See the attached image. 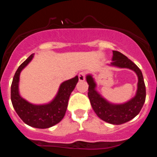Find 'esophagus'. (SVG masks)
<instances>
[{"instance_id":"obj_1","label":"esophagus","mask_w":157,"mask_h":157,"mask_svg":"<svg viewBox=\"0 0 157 157\" xmlns=\"http://www.w3.org/2000/svg\"><path fill=\"white\" fill-rule=\"evenodd\" d=\"M78 77L80 81H84L85 79H86V74H85V72H80L79 74Z\"/></svg>"}]
</instances>
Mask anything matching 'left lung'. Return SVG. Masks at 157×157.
<instances>
[{"label":"left lung","instance_id":"obj_1","mask_svg":"<svg viewBox=\"0 0 157 157\" xmlns=\"http://www.w3.org/2000/svg\"><path fill=\"white\" fill-rule=\"evenodd\" d=\"M108 66L120 68H128L136 73L138 78L137 89L132 98L123 103H112L97 91V83L91 74L86 75L89 84L88 96L92 109L101 120L113 125H121L130 121L141 111L145 101L146 91L141 70L136 64L120 52L113 51L112 61Z\"/></svg>","mask_w":157,"mask_h":157}]
</instances>
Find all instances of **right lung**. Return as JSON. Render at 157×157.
Returning <instances> with one entry per match:
<instances>
[{"instance_id":"right-lung-1","label":"right lung","mask_w":157,"mask_h":157,"mask_svg":"<svg viewBox=\"0 0 157 157\" xmlns=\"http://www.w3.org/2000/svg\"><path fill=\"white\" fill-rule=\"evenodd\" d=\"M32 54L19 66L11 86V100L16 113L26 125L37 128H48L59 123L64 117L71 93L78 82V76L64 81L60 85L57 94L51 101L44 104H33L20 94V75L31 62Z\"/></svg>"}]
</instances>
